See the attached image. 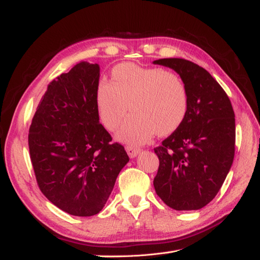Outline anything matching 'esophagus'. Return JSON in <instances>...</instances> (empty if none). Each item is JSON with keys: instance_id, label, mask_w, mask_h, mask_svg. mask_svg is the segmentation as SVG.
<instances>
[{"instance_id": "1", "label": "esophagus", "mask_w": 260, "mask_h": 260, "mask_svg": "<svg viewBox=\"0 0 260 260\" xmlns=\"http://www.w3.org/2000/svg\"><path fill=\"white\" fill-rule=\"evenodd\" d=\"M126 152L131 158H134L139 155L141 150L139 147H135V146H126Z\"/></svg>"}]
</instances>
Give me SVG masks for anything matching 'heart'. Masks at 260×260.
<instances>
[{
  "instance_id": "obj_1",
  "label": "heart",
  "mask_w": 260,
  "mask_h": 260,
  "mask_svg": "<svg viewBox=\"0 0 260 260\" xmlns=\"http://www.w3.org/2000/svg\"><path fill=\"white\" fill-rule=\"evenodd\" d=\"M187 91L173 71L119 63L112 80H102L96 90L99 117L107 129L115 131L129 108L133 110L118 133V139L141 144L154 134H172L183 123L187 112Z\"/></svg>"
}]
</instances>
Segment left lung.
<instances>
[{"label":"left lung","instance_id":"8db88e82","mask_svg":"<svg viewBox=\"0 0 260 260\" xmlns=\"http://www.w3.org/2000/svg\"><path fill=\"white\" fill-rule=\"evenodd\" d=\"M153 63L181 77L189 101L183 123L154 148L159 167L153 184L170 208L199 210L217 196L233 165L234 109L222 87L200 66L179 58Z\"/></svg>","mask_w":260,"mask_h":260}]
</instances>
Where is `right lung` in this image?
<instances>
[{
    "label": "right lung",
    "instance_id": "right-lung-1",
    "mask_svg": "<svg viewBox=\"0 0 260 260\" xmlns=\"http://www.w3.org/2000/svg\"><path fill=\"white\" fill-rule=\"evenodd\" d=\"M101 68L81 61L50 82L29 129L38 185L49 201L77 217L102 211L129 157L99 123Z\"/></svg>",
    "mask_w": 260,
    "mask_h": 260
}]
</instances>
